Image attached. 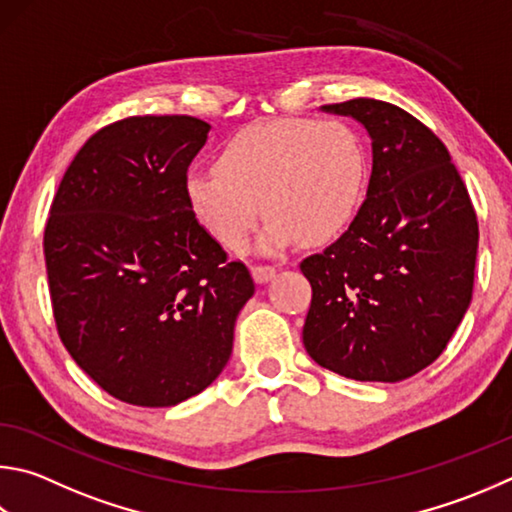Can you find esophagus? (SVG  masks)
Segmentation results:
<instances>
[{"label": "esophagus", "instance_id": "1", "mask_svg": "<svg viewBox=\"0 0 512 512\" xmlns=\"http://www.w3.org/2000/svg\"><path fill=\"white\" fill-rule=\"evenodd\" d=\"M250 271H253V277L257 284H266L268 280H273L277 268L275 266H253Z\"/></svg>", "mask_w": 512, "mask_h": 512}]
</instances>
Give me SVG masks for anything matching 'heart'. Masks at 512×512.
Segmentation results:
<instances>
[{
    "label": "heart",
    "instance_id": "heart-1",
    "mask_svg": "<svg viewBox=\"0 0 512 512\" xmlns=\"http://www.w3.org/2000/svg\"><path fill=\"white\" fill-rule=\"evenodd\" d=\"M369 154L345 120L275 118L221 147L217 167L185 179L194 219L228 250L246 246L262 212L264 253L304 241L322 246L351 228L365 203Z\"/></svg>",
    "mask_w": 512,
    "mask_h": 512
}]
</instances>
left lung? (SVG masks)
Listing matches in <instances>:
<instances>
[{"label":"left lung","mask_w":512,"mask_h":512,"mask_svg":"<svg viewBox=\"0 0 512 512\" xmlns=\"http://www.w3.org/2000/svg\"><path fill=\"white\" fill-rule=\"evenodd\" d=\"M371 138L367 199L356 221L300 264L313 297L302 340L320 367L398 383L441 356L472 300L477 215L450 152L405 109L353 98Z\"/></svg>","instance_id":"obj_1"}]
</instances>
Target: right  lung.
<instances>
[{
	"label": "right lung",
	"mask_w": 512,
	"mask_h": 512,
	"mask_svg": "<svg viewBox=\"0 0 512 512\" xmlns=\"http://www.w3.org/2000/svg\"><path fill=\"white\" fill-rule=\"evenodd\" d=\"M210 125L132 116L71 161L44 230L62 345L118 401L172 407L203 392L232 353L255 284L194 219L185 179Z\"/></svg>",
	"instance_id": "1"
}]
</instances>
